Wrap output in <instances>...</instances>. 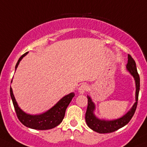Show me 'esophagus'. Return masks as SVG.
Instances as JSON below:
<instances>
[{
	"label": "esophagus",
	"instance_id": "obj_1",
	"mask_svg": "<svg viewBox=\"0 0 147 147\" xmlns=\"http://www.w3.org/2000/svg\"><path fill=\"white\" fill-rule=\"evenodd\" d=\"M88 86L86 85V84H82V85H80L78 89V91H79L80 93L83 94L84 92H85L86 91H88Z\"/></svg>",
	"mask_w": 147,
	"mask_h": 147
}]
</instances>
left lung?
<instances>
[{"instance_id": "left-lung-1", "label": "left lung", "mask_w": 147, "mask_h": 147, "mask_svg": "<svg viewBox=\"0 0 147 147\" xmlns=\"http://www.w3.org/2000/svg\"><path fill=\"white\" fill-rule=\"evenodd\" d=\"M126 68L133 75L135 79V82H136V102L133 105L131 109L123 117L113 121H102L97 119L93 114L95 105L92 102L91 98L88 96V108H87L86 113H85V121L88 126L94 131L100 134H107L116 131L118 129L126 126L134 115L136 107H137L139 92V89H140V78H139L137 69H136V62L130 55H128V63L126 65Z\"/></svg>"}]
</instances>
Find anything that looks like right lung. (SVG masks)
<instances>
[{
    "mask_svg": "<svg viewBox=\"0 0 147 147\" xmlns=\"http://www.w3.org/2000/svg\"><path fill=\"white\" fill-rule=\"evenodd\" d=\"M27 53L28 52H26L19 58L16 65V69L18 67L21 59L26 56ZM10 93L18 120L26 127L38 129V130H47L57 126L63 120L67 108L72 100V98L75 96V93L71 92L69 95L63 97L55 106L52 107L51 109L45 113L41 115L31 116V115L26 114L23 111H21V109H20L14 98L11 88H10Z\"/></svg>",
    "mask_w": 147,
    "mask_h": 147,
    "instance_id": "right-lung-1",
    "label": "right lung"
}]
</instances>
